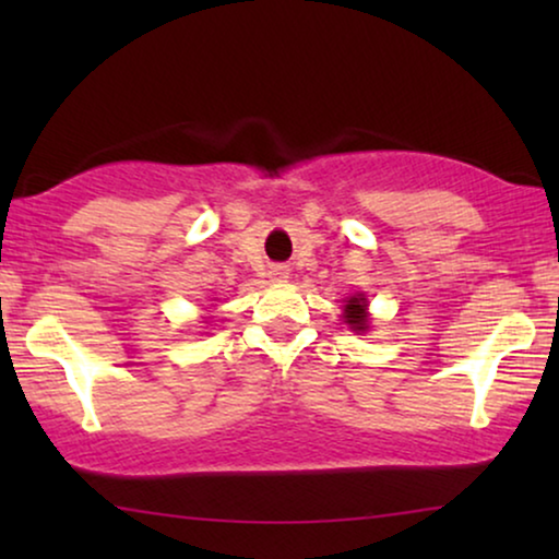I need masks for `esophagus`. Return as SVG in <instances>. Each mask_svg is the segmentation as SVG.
<instances>
[{"mask_svg": "<svg viewBox=\"0 0 559 559\" xmlns=\"http://www.w3.org/2000/svg\"><path fill=\"white\" fill-rule=\"evenodd\" d=\"M272 277L285 282L289 277V270H287V266H272Z\"/></svg>", "mask_w": 559, "mask_h": 559, "instance_id": "esophagus-1", "label": "esophagus"}]
</instances>
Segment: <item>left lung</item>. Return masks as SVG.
<instances>
[{
	"mask_svg": "<svg viewBox=\"0 0 559 559\" xmlns=\"http://www.w3.org/2000/svg\"><path fill=\"white\" fill-rule=\"evenodd\" d=\"M343 318H346V323L354 331H366V323H369V318H366V297L354 295L350 300H346V305H343Z\"/></svg>",
	"mask_w": 559,
	"mask_h": 559,
	"instance_id": "left-lung-1",
	"label": "left lung"
}]
</instances>
